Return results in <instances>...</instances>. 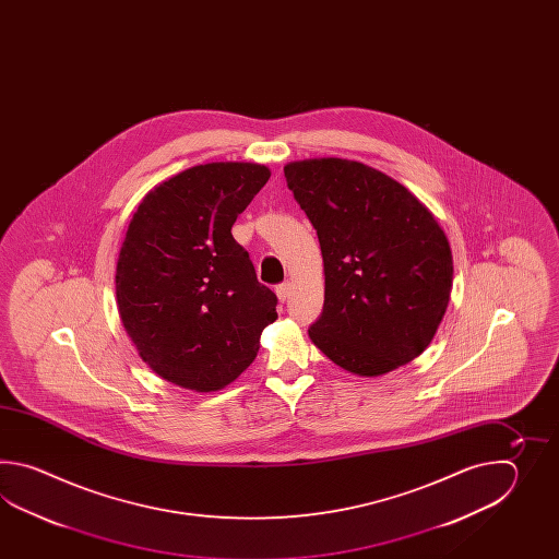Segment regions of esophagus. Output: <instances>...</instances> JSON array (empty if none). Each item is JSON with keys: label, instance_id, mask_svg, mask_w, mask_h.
<instances>
[{"label": "esophagus", "instance_id": "esophagus-1", "mask_svg": "<svg viewBox=\"0 0 559 559\" xmlns=\"http://www.w3.org/2000/svg\"><path fill=\"white\" fill-rule=\"evenodd\" d=\"M275 294H277V299L284 304L285 299L289 297V284H280L275 287Z\"/></svg>", "mask_w": 559, "mask_h": 559}]
</instances>
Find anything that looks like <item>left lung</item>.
<instances>
[{
	"label": "left lung",
	"mask_w": 559,
	"mask_h": 559,
	"mask_svg": "<svg viewBox=\"0 0 559 559\" xmlns=\"http://www.w3.org/2000/svg\"><path fill=\"white\" fill-rule=\"evenodd\" d=\"M284 174L323 258L325 297L311 342L356 376L409 364L450 304L452 250L438 219L400 181L359 162L304 159Z\"/></svg>",
	"instance_id": "8db88e82"
}]
</instances>
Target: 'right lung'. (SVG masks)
Segmentation results:
<instances>
[{
  "label": "right lung",
  "mask_w": 559,
  "mask_h": 559,
  "mask_svg": "<svg viewBox=\"0 0 559 559\" xmlns=\"http://www.w3.org/2000/svg\"><path fill=\"white\" fill-rule=\"evenodd\" d=\"M270 176L246 162L190 167L155 186L131 217L116 270L119 318L143 361L179 388H226L277 320V297L231 236Z\"/></svg>",
  "instance_id": "add662e5"
}]
</instances>
